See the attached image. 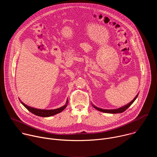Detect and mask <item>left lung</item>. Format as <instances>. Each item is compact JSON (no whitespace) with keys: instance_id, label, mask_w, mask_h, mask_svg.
Instances as JSON below:
<instances>
[{"instance_id":"obj_1","label":"left lung","mask_w":157,"mask_h":157,"mask_svg":"<svg viewBox=\"0 0 157 157\" xmlns=\"http://www.w3.org/2000/svg\"><path fill=\"white\" fill-rule=\"evenodd\" d=\"M138 96V94L136 96V98H134L130 103H128V104H127L125 106H123L121 108H119V109H110V110H107V109H100V108H98L94 105H93V106L97 110L101 111V112H103V113H111V114H116V113H123V112H124L126 109H127L134 102V101H135L136 99V98H137Z\"/></svg>"}]
</instances>
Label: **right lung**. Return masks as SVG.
I'll list each match as a JSON object with an SVG mask.
<instances>
[{
	"label": "right lung",
	"instance_id": "add662e5",
	"mask_svg": "<svg viewBox=\"0 0 157 157\" xmlns=\"http://www.w3.org/2000/svg\"><path fill=\"white\" fill-rule=\"evenodd\" d=\"M68 102V101H67L66 102V104L64 105V106L56 109H53V110H43V109H35V108H33L31 107H29L27 105H25V104H24L22 102H21V103L23 104L30 112H31L32 113H33V114L38 116H40V117H50V116H54L56 114H58L59 113H61V111H63L67 106V103Z\"/></svg>",
	"mask_w": 157,
	"mask_h": 157
}]
</instances>
